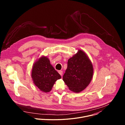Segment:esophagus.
<instances>
[{
	"label": "esophagus",
	"mask_w": 125,
	"mask_h": 125,
	"mask_svg": "<svg viewBox=\"0 0 125 125\" xmlns=\"http://www.w3.org/2000/svg\"><path fill=\"white\" fill-rule=\"evenodd\" d=\"M58 73H59V74L61 75V76H62V74H63V71H58Z\"/></svg>",
	"instance_id": "esophagus-1"
}]
</instances>
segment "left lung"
Segmentation results:
<instances>
[{
    "instance_id": "left-lung-1",
    "label": "left lung",
    "mask_w": 125,
    "mask_h": 125,
    "mask_svg": "<svg viewBox=\"0 0 125 125\" xmlns=\"http://www.w3.org/2000/svg\"><path fill=\"white\" fill-rule=\"evenodd\" d=\"M93 72L91 61L85 53L80 50L68 60L63 80L71 91L79 93L90 83Z\"/></svg>"
}]
</instances>
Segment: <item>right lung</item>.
Here are the masks:
<instances>
[{
    "mask_svg": "<svg viewBox=\"0 0 125 125\" xmlns=\"http://www.w3.org/2000/svg\"><path fill=\"white\" fill-rule=\"evenodd\" d=\"M31 77L34 84L45 93L50 92L55 82L61 78L46 57H41L35 63L32 67Z\"/></svg>",
    "mask_w": 125,
    "mask_h": 125,
    "instance_id": "add662e5",
    "label": "right lung"
}]
</instances>
